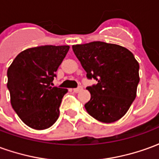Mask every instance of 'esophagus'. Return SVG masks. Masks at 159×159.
Instances as JSON below:
<instances>
[{
    "label": "esophagus",
    "mask_w": 159,
    "mask_h": 159,
    "mask_svg": "<svg viewBox=\"0 0 159 159\" xmlns=\"http://www.w3.org/2000/svg\"><path fill=\"white\" fill-rule=\"evenodd\" d=\"M83 87L82 86H79L78 88H76V89H73V91L75 92V93H79V92H81L82 90H83Z\"/></svg>",
    "instance_id": "1"
}]
</instances>
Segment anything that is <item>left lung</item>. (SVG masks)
I'll return each instance as SVG.
<instances>
[{
    "label": "left lung",
    "mask_w": 159,
    "mask_h": 159,
    "mask_svg": "<svg viewBox=\"0 0 159 159\" xmlns=\"http://www.w3.org/2000/svg\"><path fill=\"white\" fill-rule=\"evenodd\" d=\"M72 49L87 77L98 82L87 87L91 93L84 106L88 113L102 123L119 120L135 99L140 82L134 54L122 46L103 42L73 45Z\"/></svg>",
    "instance_id": "1"
}]
</instances>
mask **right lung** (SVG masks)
Listing matches in <instances>:
<instances>
[{"mask_svg":"<svg viewBox=\"0 0 159 159\" xmlns=\"http://www.w3.org/2000/svg\"><path fill=\"white\" fill-rule=\"evenodd\" d=\"M69 46L46 45L19 53L7 70L11 105L27 126L42 130L59 116V107L68 90L52 87L55 72Z\"/></svg>","mask_w":159,"mask_h":159,"instance_id":"right-lung-1","label":"right lung"}]
</instances>
